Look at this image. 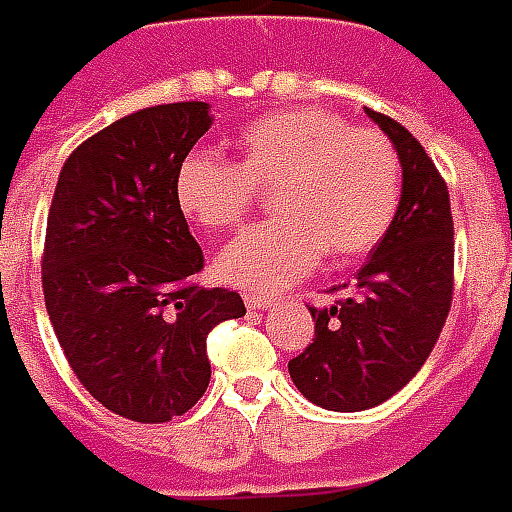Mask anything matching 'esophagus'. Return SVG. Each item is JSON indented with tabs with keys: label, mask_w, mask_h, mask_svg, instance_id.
Listing matches in <instances>:
<instances>
[{
	"label": "esophagus",
	"mask_w": 512,
	"mask_h": 512,
	"mask_svg": "<svg viewBox=\"0 0 512 512\" xmlns=\"http://www.w3.org/2000/svg\"><path fill=\"white\" fill-rule=\"evenodd\" d=\"M245 306H248L250 311H270V308L278 306V300L264 295H245Z\"/></svg>",
	"instance_id": "esophagus-1"
}]
</instances>
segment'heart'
I'll return each instance as SVG.
<instances>
[{
	"label": "heart",
	"mask_w": 512,
	"mask_h": 512,
	"mask_svg": "<svg viewBox=\"0 0 512 512\" xmlns=\"http://www.w3.org/2000/svg\"><path fill=\"white\" fill-rule=\"evenodd\" d=\"M239 162L195 148L176 168V204L195 226L223 231L245 220L256 190H275V220L245 228L217 256V275L248 292H275L320 264L364 256L397 215L402 165L378 129L325 110H284L250 121Z\"/></svg>",
	"instance_id": "heart-1"
}]
</instances>
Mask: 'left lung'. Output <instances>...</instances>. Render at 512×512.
<instances>
[{"mask_svg":"<svg viewBox=\"0 0 512 512\" xmlns=\"http://www.w3.org/2000/svg\"><path fill=\"white\" fill-rule=\"evenodd\" d=\"M397 148L402 195L386 237L350 292L308 308L314 339L289 361L297 391L325 411H366L394 397L433 353L452 303L455 239L449 192L433 159L402 123L366 110Z\"/></svg>","mask_w":512,"mask_h":512,"instance_id":"left-lung-1","label":"left lung"}]
</instances>
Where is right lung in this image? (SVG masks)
I'll return each instance as SVG.
<instances>
[{
    "label": "right lung",
    "instance_id": "right-lung-1",
    "mask_svg": "<svg viewBox=\"0 0 512 512\" xmlns=\"http://www.w3.org/2000/svg\"><path fill=\"white\" fill-rule=\"evenodd\" d=\"M204 101L132 112L65 159L46 248V311L79 383L132 422L157 424L204 397L206 336L237 320L231 289L195 284L201 245L176 204V168L209 132Z\"/></svg>",
    "mask_w": 512,
    "mask_h": 512
}]
</instances>
